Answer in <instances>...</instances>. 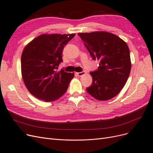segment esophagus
Masks as SVG:
<instances>
[{"label":"esophagus","instance_id":"34e87169","mask_svg":"<svg viewBox=\"0 0 153 153\" xmlns=\"http://www.w3.org/2000/svg\"><path fill=\"white\" fill-rule=\"evenodd\" d=\"M85 74H86L85 71H82V72H78V73H76V74L79 76H82L85 75Z\"/></svg>","mask_w":153,"mask_h":153}]
</instances>
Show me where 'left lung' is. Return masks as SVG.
<instances>
[{
    "label": "left lung",
    "instance_id": "left-lung-1",
    "mask_svg": "<svg viewBox=\"0 0 153 153\" xmlns=\"http://www.w3.org/2000/svg\"><path fill=\"white\" fill-rule=\"evenodd\" d=\"M98 70L90 72L92 85L86 91L100 101L110 100L121 91L129 77L131 62L126 43L113 33L97 31L78 33Z\"/></svg>",
    "mask_w": 153,
    "mask_h": 153
}]
</instances>
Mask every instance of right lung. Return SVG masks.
Segmentation results:
<instances>
[{"mask_svg": "<svg viewBox=\"0 0 153 153\" xmlns=\"http://www.w3.org/2000/svg\"><path fill=\"white\" fill-rule=\"evenodd\" d=\"M75 34H42L25 47L21 73L26 88L45 102L59 98L67 90L74 73L55 70L62 62L64 46Z\"/></svg>", "mask_w": 153, "mask_h": 153, "instance_id": "1", "label": "right lung"}]
</instances>
